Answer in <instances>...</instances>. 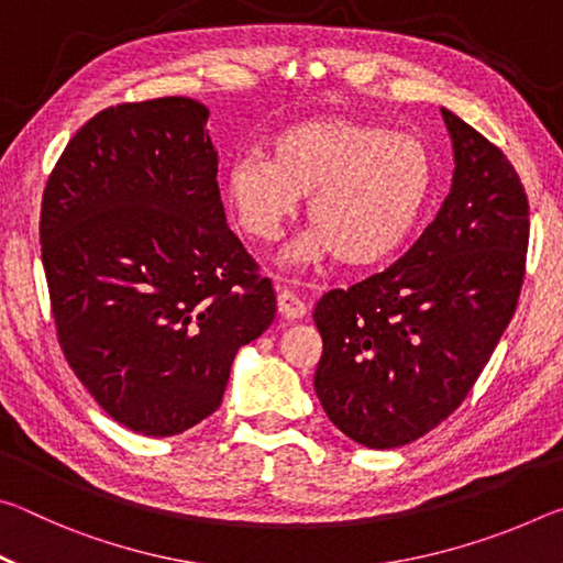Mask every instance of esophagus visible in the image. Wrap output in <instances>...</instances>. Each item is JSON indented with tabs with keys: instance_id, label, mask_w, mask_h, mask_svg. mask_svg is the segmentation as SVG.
I'll return each instance as SVG.
<instances>
[{
	"instance_id": "34e87169",
	"label": "esophagus",
	"mask_w": 563,
	"mask_h": 563,
	"mask_svg": "<svg viewBox=\"0 0 563 563\" xmlns=\"http://www.w3.org/2000/svg\"><path fill=\"white\" fill-rule=\"evenodd\" d=\"M278 310H280L283 318L300 320V318L305 316V312H308V305H305L295 292L280 290V292H278Z\"/></svg>"
}]
</instances>
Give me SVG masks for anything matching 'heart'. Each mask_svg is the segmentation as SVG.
<instances>
[{"label": "heart", "instance_id": "heart-1", "mask_svg": "<svg viewBox=\"0 0 563 563\" xmlns=\"http://www.w3.org/2000/svg\"><path fill=\"white\" fill-rule=\"evenodd\" d=\"M434 188V161L422 141L375 123L320 117L275 133L268 158L243 156L225 174V201L253 241H278L308 198L316 228L285 261L338 255L347 268L393 258L422 221Z\"/></svg>", "mask_w": 563, "mask_h": 563}]
</instances>
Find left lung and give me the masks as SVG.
<instances>
[{
    "label": "left lung",
    "mask_w": 563,
    "mask_h": 563,
    "mask_svg": "<svg viewBox=\"0 0 563 563\" xmlns=\"http://www.w3.org/2000/svg\"><path fill=\"white\" fill-rule=\"evenodd\" d=\"M450 196L393 268L330 290L316 393L330 422L369 450L419 440L470 395L517 310L529 201L501 151L442 109Z\"/></svg>",
    "instance_id": "left-lung-1"
}]
</instances>
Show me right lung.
Wrapping results in <instances>:
<instances>
[{
	"instance_id": "1",
	"label": "right lung",
	"mask_w": 563,
	"mask_h": 563,
	"mask_svg": "<svg viewBox=\"0 0 563 563\" xmlns=\"http://www.w3.org/2000/svg\"><path fill=\"white\" fill-rule=\"evenodd\" d=\"M208 109L119 103L76 131L42 198V263L64 357L131 432L174 437L221 407L275 292L225 223Z\"/></svg>"
}]
</instances>
